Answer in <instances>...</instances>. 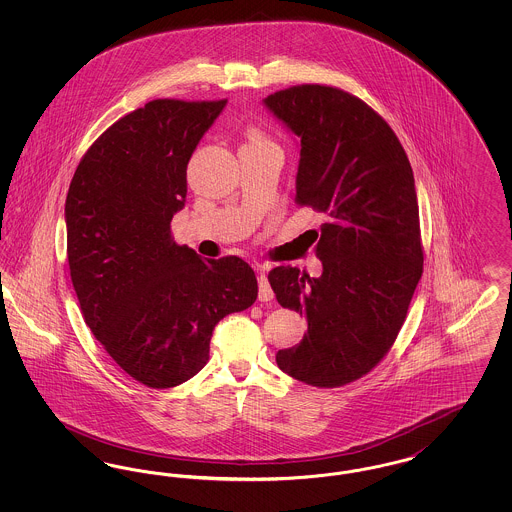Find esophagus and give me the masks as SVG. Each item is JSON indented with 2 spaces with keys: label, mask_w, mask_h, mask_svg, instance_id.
<instances>
[{
  "label": "esophagus",
  "mask_w": 512,
  "mask_h": 512,
  "mask_svg": "<svg viewBox=\"0 0 512 512\" xmlns=\"http://www.w3.org/2000/svg\"><path fill=\"white\" fill-rule=\"evenodd\" d=\"M265 270L267 268L257 267V272H259V276H257V282H259V301H272L274 293H272V288L268 284L267 272Z\"/></svg>",
  "instance_id": "esophagus-1"
}]
</instances>
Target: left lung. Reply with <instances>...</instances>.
<instances>
[{"label": "left lung", "mask_w": 512, "mask_h": 512, "mask_svg": "<svg viewBox=\"0 0 512 512\" xmlns=\"http://www.w3.org/2000/svg\"><path fill=\"white\" fill-rule=\"evenodd\" d=\"M263 105L297 136L295 201L326 217L320 276L290 265L268 272L278 303L307 318L303 340L276 363L299 382L336 388L384 359L422 276L413 169L388 122L343 90L293 86Z\"/></svg>", "instance_id": "left-lung-1"}]
</instances>
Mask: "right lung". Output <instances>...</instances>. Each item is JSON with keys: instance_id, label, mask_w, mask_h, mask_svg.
I'll list each match as a JSON object with an SVG mask.
<instances>
[{"instance_id": "1", "label": "right lung", "mask_w": 512, "mask_h": 512, "mask_svg": "<svg viewBox=\"0 0 512 512\" xmlns=\"http://www.w3.org/2000/svg\"><path fill=\"white\" fill-rule=\"evenodd\" d=\"M226 101L155 99L109 126L65 201L71 280L88 328L126 374L172 388L209 361L222 318L257 299L240 257L201 259L171 240L186 167Z\"/></svg>"}]
</instances>
